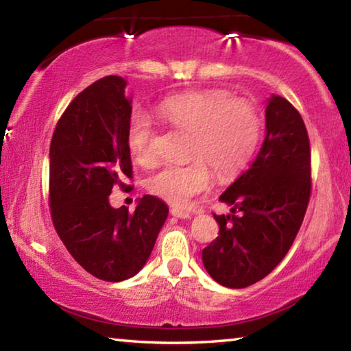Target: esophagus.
<instances>
[{"mask_svg": "<svg viewBox=\"0 0 351 351\" xmlns=\"http://www.w3.org/2000/svg\"><path fill=\"white\" fill-rule=\"evenodd\" d=\"M170 214L173 217H178V219H191V214L187 211H182V209H178V208H171L170 209Z\"/></svg>", "mask_w": 351, "mask_h": 351, "instance_id": "esophagus-1", "label": "esophagus"}]
</instances>
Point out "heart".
<instances>
[{
  "label": "heart",
  "mask_w": 351,
  "mask_h": 351,
  "mask_svg": "<svg viewBox=\"0 0 351 351\" xmlns=\"http://www.w3.org/2000/svg\"><path fill=\"white\" fill-rule=\"evenodd\" d=\"M159 114L171 128L191 134L187 158L193 160L186 165H167L146 180V189L173 206H187L193 197L208 191L210 168L221 180L237 175L247 164L260 137L257 108L221 93L169 97L160 104ZM154 137L153 119L142 112L132 113L128 146L140 165L154 164Z\"/></svg>",
  "instance_id": "1"
}]
</instances>
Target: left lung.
<instances>
[{
	"label": "left lung",
	"instance_id": "left-lung-1",
	"mask_svg": "<svg viewBox=\"0 0 351 351\" xmlns=\"http://www.w3.org/2000/svg\"><path fill=\"white\" fill-rule=\"evenodd\" d=\"M265 119L257 158L219 197L233 214H214L219 237L202 252L208 274L228 289L252 285L280 263L311 197V146L301 114L273 94Z\"/></svg>",
	"mask_w": 351,
	"mask_h": 351
}]
</instances>
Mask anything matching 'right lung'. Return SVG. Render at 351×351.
<instances>
[{"label": "right lung", "mask_w": 351, "mask_h": 351, "mask_svg": "<svg viewBox=\"0 0 351 351\" xmlns=\"http://www.w3.org/2000/svg\"><path fill=\"white\" fill-rule=\"evenodd\" d=\"M128 82L108 75L69 104L50 143V208L66 249L97 279H130L148 261L169 206L143 195L134 213L108 203L113 184L132 176Z\"/></svg>", "instance_id": "add662e5"}]
</instances>
